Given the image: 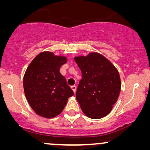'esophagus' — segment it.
<instances>
[{"label":"esophagus","mask_w":150,"mask_h":150,"mask_svg":"<svg viewBox=\"0 0 150 150\" xmlns=\"http://www.w3.org/2000/svg\"><path fill=\"white\" fill-rule=\"evenodd\" d=\"M71 89L73 90V91L74 92V93H76V86L72 85V86H71Z\"/></svg>","instance_id":"obj_1"}]
</instances>
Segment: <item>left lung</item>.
I'll use <instances>...</instances> for the list:
<instances>
[{"instance_id": "obj_1", "label": "left lung", "mask_w": 150, "mask_h": 150, "mask_svg": "<svg viewBox=\"0 0 150 150\" xmlns=\"http://www.w3.org/2000/svg\"><path fill=\"white\" fill-rule=\"evenodd\" d=\"M74 60L82 71L76 98L83 113L100 119L110 113L120 95L122 83L114 65L98 52L78 56Z\"/></svg>"}]
</instances>
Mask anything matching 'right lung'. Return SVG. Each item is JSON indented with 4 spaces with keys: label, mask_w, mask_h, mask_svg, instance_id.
<instances>
[{
    "label": "right lung",
    "mask_w": 150,
    "mask_h": 150,
    "mask_svg": "<svg viewBox=\"0 0 150 150\" xmlns=\"http://www.w3.org/2000/svg\"><path fill=\"white\" fill-rule=\"evenodd\" d=\"M66 57L44 51L37 55L24 73V94L30 107L42 117L59 115L74 92L60 73Z\"/></svg>",
    "instance_id": "obj_1"
}]
</instances>
